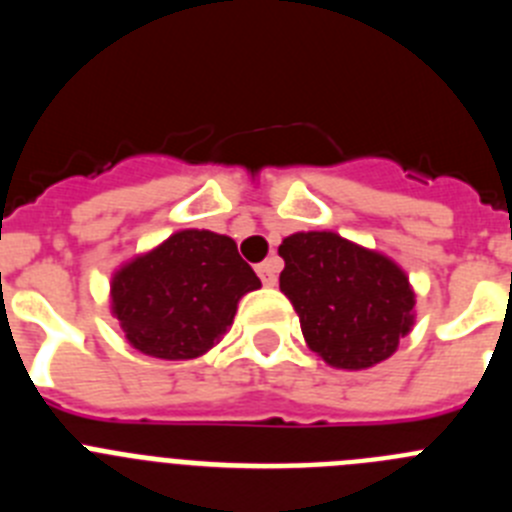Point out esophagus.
Returning <instances> with one entry per match:
<instances>
[{"label":"esophagus","mask_w":512,"mask_h":512,"mask_svg":"<svg viewBox=\"0 0 512 512\" xmlns=\"http://www.w3.org/2000/svg\"><path fill=\"white\" fill-rule=\"evenodd\" d=\"M256 271H259L261 282L266 284V287H274L277 284V271H279V261L277 259H266L264 264L256 266Z\"/></svg>","instance_id":"esophagus-1"}]
</instances>
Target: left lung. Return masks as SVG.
Instances as JSON below:
<instances>
[{
    "label": "left lung",
    "instance_id": "1",
    "mask_svg": "<svg viewBox=\"0 0 512 512\" xmlns=\"http://www.w3.org/2000/svg\"><path fill=\"white\" fill-rule=\"evenodd\" d=\"M279 289L300 315L307 346L336 369H366L395 354L413 328L405 271L330 230L284 238Z\"/></svg>",
    "mask_w": 512,
    "mask_h": 512
}]
</instances>
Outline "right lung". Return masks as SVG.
Here are the masks:
<instances>
[{
    "mask_svg": "<svg viewBox=\"0 0 512 512\" xmlns=\"http://www.w3.org/2000/svg\"><path fill=\"white\" fill-rule=\"evenodd\" d=\"M259 287L233 238L179 230L112 277V315L140 354L197 359L223 338L238 300Z\"/></svg>",
    "mask_w": 512,
    "mask_h": 512,
    "instance_id": "add662e5",
    "label": "right lung"
}]
</instances>
